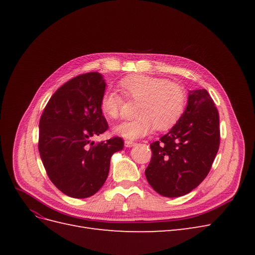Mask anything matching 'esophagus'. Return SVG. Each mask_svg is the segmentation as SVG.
Wrapping results in <instances>:
<instances>
[{
	"label": "esophagus",
	"instance_id": "esophagus-1",
	"mask_svg": "<svg viewBox=\"0 0 255 255\" xmlns=\"http://www.w3.org/2000/svg\"><path fill=\"white\" fill-rule=\"evenodd\" d=\"M125 145L127 146V148H130V146L136 145V142H134V141H132V140H126V141H125Z\"/></svg>",
	"mask_w": 255,
	"mask_h": 255
}]
</instances>
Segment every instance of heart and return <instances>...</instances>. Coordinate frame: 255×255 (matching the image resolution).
Wrapping results in <instances>:
<instances>
[{"label":"heart","mask_w":255,"mask_h":255,"mask_svg":"<svg viewBox=\"0 0 255 255\" xmlns=\"http://www.w3.org/2000/svg\"><path fill=\"white\" fill-rule=\"evenodd\" d=\"M119 86L127 98L139 101L134 120L123 121L114 128L115 133L128 139H136L158 130L171 128L180 120L186 104L183 88L175 83L154 76L135 74L122 79ZM123 100L114 90L105 91L100 102L103 114L117 119Z\"/></svg>","instance_id":"heart-1"}]
</instances>
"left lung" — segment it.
<instances>
[{
	"instance_id": "8db88e82",
	"label": "left lung",
	"mask_w": 255,
	"mask_h": 255,
	"mask_svg": "<svg viewBox=\"0 0 255 255\" xmlns=\"http://www.w3.org/2000/svg\"><path fill=\"white\" fill-rule=\"evenodd\" d=\"M220 143L219 114L205 89L189 90L186 110L169 132L150 144L145 177L159 195L188 194L210 172Z\"/></svg>"
}]
</instances>
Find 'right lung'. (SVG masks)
Instances as JSON below:
<instances>
[{
  "mask_svg": "<svg viewBox=\"0 0 255 255\" xmlns=\"http://www.w3.org/2000/svg\"><path fill=\"white\" fill-rule=\"evenodd\" d=\"M105 86L99 72L75 76L55 91L41 115L42 164L51 182L69 197L94 196L107 179L112 155L125 145L120 137L91 140L109 128L100 107Z\"/></svg>",
  "mask_w": 255,
  "mask_h": 255,
  "instance_id": "right-lung-1",
  "label": "right lung"
}]
</instances>
